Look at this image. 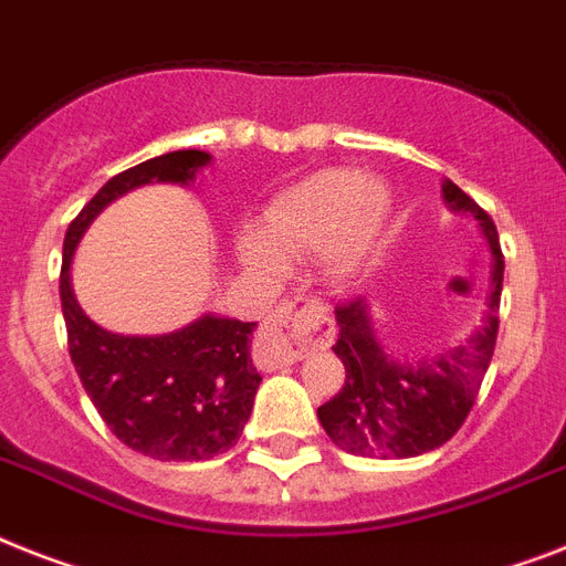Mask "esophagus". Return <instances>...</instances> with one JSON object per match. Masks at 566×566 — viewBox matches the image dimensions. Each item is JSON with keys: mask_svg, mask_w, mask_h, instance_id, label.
Here are the masks:
<instances>
[{"mask_svg": "<svg viewBox=\"0 0 566 566\" xmlns=\"http://www.w3.org/2000/svg\"><path fill=\"white\" fill-rule=\"evenodd\" d=\"M331 316L319 298H284L255 339V363L261 369H282L316 346H328Z\"/></svg>", "mask_w": 566, "mask_h": 566, "instance_id": "1", "label": "esophagus"}]
</instances>
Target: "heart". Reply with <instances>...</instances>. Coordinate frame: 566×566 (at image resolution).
Returning a JSON list of instances; mask_svg holds the SVG:
<instances>
[{"instance_id":"heart-1","label":"heart","mask_w":566,"mask_h":566,"mask_svg":"<svg viewBox=\"0 0 566 566\" xmlns=\"http://www.w3.org/2000/svg\"><path fill=\"white\" fill-rule=\"evenodd\" d=\"M395 200L380 179L352 168H325L270 200L259 214V238H238V259L252 273L273 275L282 259L323 255L331 279H355L387 238Z\"/></svg>"}]
</instances>
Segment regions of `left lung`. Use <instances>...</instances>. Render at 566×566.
<instances>
[{"instance_id": "8db88e82", "label": "left lung", "mask_w": 566, "mask_h": 566, "mask_svg": "<svg viewBox=\"0 0 566 566\" xmlns=\"http://www.w3.org/2000/svg\"><path fill=\"white\" fill-rule=\"evenodd\" d=\"M444 203L453 211H471L480 220L491 247L489 316L462 346L436 360L401 363L389 357L371 331L366 302H343L334 307L339 325L334 355L346 366V384L316 416L331 442L357 457H421L453 439L476 401L494 343L503 291V252L489 211L444 179Z\"/></svg>"}]
</instances>
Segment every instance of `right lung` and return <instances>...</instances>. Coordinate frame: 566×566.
<instances>
[{
	"instance_id": "right-lung-1",
	"label": "right lung",
	"mask_w": 566,
	"mask_h": 566,
	"mask_svg": "<svg viewBox=\"0 0 566 566\" xmlns=\"http://www.w3.org/2000/svg\"><path fill=\"white\" fill-rule=\"evenodd\" d=\"M209 159L203 150H174L116 174L63 238L60 302L77 378L118 442L163 462H200L241 439L261 384L250 357L255 323L206 314L163 337L113 334L81 311L69 264L92 220L113 200L154 179L188 186Z\"/></svg>"
}]
</instances>
